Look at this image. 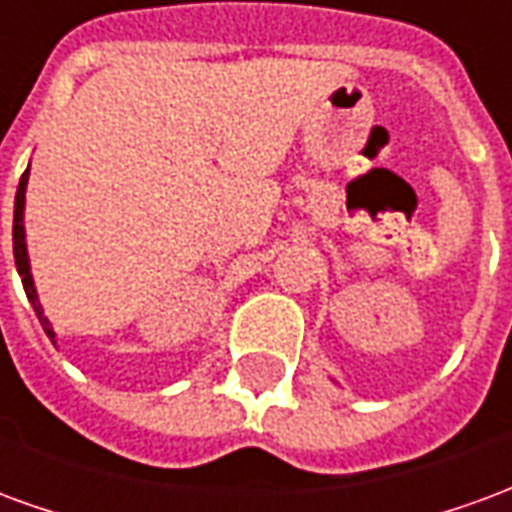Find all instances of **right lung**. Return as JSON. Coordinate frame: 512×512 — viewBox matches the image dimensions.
I'll use <instances>...</instances> for the list:
<instances>
[{"label":"right lung","mask_w":512,"mask_h":512,"mask_svg":"<svg viewBox=\"0 0 512 512\" xmlns=\"http://www.w3.org/2000/svg\"><path fill=\"white\" fill-rule=\"evenodd\" d=\"M27 183H29V167L27 172L21 175L18 180V191H16V208H13V257H16V268L18 277L24 282V290H27V299L32 304V310L38 315L40 326L43 332L49 334V340L57 345V334L51 329V321L43 315V307H40L38 290H35V279H32V268H29V252H27V230H24V208H27Z\"/></svg>","instance_id":"1"}]
</instances>
